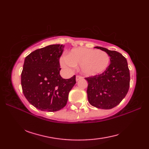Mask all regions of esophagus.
I'll return each mask as SVG.
<instances>
[{"label":"esophagus","instance_id":"obj_1","mask_svg":"<svg viewBox=\"0 0 149 149\" xmlns=\"http://www.w3.org/2000/svg\"><path fill=\"white\" fill-rule=\"evenodd\" d=\"M83 78L81 76H79V75H77L76 76V78H75V80H76V81H79L80 79H81Z\"/></svg>","mask_w":149,"mask_h":149}]
</instances>
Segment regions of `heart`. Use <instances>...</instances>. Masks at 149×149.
<instances>
[{"mask_svg": "<svg viewBox=\"0 0 149 149\" xmlns=\"http://www.w3.org/2000/svg\"><path fill=\"white\" fill-rule=\"evenodd\" d=\"M109 61V55L103 50L82 47L72 49L67 56L60 59V64L66 70L80 66L81 73L86 76H94L103 72Z\"/></svg>", "mask_w": 149, "mask_h": 149, "instance_id": "1", "label": "heart"}]
</instances>
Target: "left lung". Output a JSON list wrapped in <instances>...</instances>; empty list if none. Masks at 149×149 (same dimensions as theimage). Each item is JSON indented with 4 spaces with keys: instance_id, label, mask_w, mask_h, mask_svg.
<instances>
[{
    "instance_id": "obj_1",
    "label": "left lung",
    "mask_w": 149,
    "mask_h": 149,
    "mask_svg": "<svg viewBox=\"0 0 149 149\" xmlns=\"http://www.w3.org/2000/svg\"><path fill=\"white\" fill-rule=\"evenodd\" d=\"M110 57V65L102 74L85 78L88 83V102L99 109L116 106L127 95L130 83L127 61L121 54L101 47H95Z\"/></svg>"
}]
</instances>
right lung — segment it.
Instances as JSON below:
<instances>
[{
	"mask_svg": "<svg viewBox=\"0 0 149 149\" xmlns=\"http://www.w3.org/2000/svg\"><path fill=\"white\" fill-rule=\"evenodd\" d=\"M64 45H48L29 54L24 60L21 85L25 97L38 109L54 112L67 102L68 93L76 83L75 75H60L59 58Z\"/></svg>",
	"mask_w": 149,
	"mask_h": 149,
	"instance_id": "right-lung-1",
	"label": "right lung"
}]
</instances>
